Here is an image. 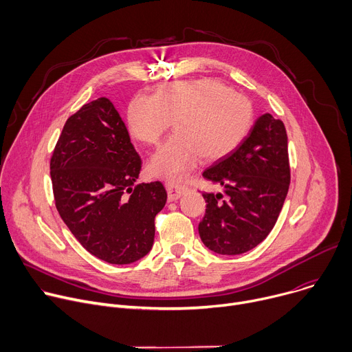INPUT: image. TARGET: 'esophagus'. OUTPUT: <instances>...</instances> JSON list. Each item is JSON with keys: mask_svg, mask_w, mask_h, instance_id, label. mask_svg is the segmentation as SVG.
Returning <instances> with one entry per match:
<instances>
[{"mask_svg": "<svg viewBox=\"0 0 352 352\" xmlns=\"http://www.w3.org/2000/svg\"><path fill=\"white\" fill-rule=\"evenodd\" d=\"M188 190V186L174 182H167V192H168V200H177L179 199L185 192Z\"/></svg>", "mask_w": 352, "mask_h": 352, "instance_id": "esophagus-1", "label": "esophagus"}]
</instances>
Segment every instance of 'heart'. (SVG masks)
Segmentation results:
<instances>
[{"label":"heart","instance_id":"heart-1","mask_svg":"<svg viewBox=\"0 0 352 352\" xmlns=\"http://www.w3.org/2000/svg\"><path fill=\"white\" fill-rule=\"evenodd\" d=\"M254 118L250 100L214 79L164 85L153 97H133L126 111L131 135L148 146L157 144L173 122L175 133L150 159L148 170L175 182L200 157L217 162L235 152Z\"/></svg>","mask_w":352,"mask_h":352}]
</instances>
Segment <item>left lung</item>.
<instances>
[{"instance_id": "obj_1", "label": "left lung", "mask_w": 352, "mask_h": 352, "mask_svg": "<svg viewBox=\"0 0 352 352\" xmlns=\"http://www.w3.org/2000/svg\"><path fill=\"white\" fill-rule=\"evenodd\" d=\"M204 178L224 190L204 192L202 242L220 255H241L258 246L278 219L291 179L283 121L261 116L235 152L204 171Z\"/></svg>"}]
</instances>
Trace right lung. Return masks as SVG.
<instances>
[{
  "mask_svg": "<svg viewBox=\"0 0 352 352\" xmlns=\"http://www.w3.org/2000/svg\"><path fill=\"white\" fill-rule=\"evenodd\" d=\"M142 160L114 104L100 97L71 116L50 160L56 208L80 245L111 265L150 252L167 202L160 181L135 185Z\"/></svg>",
  "mask_w": 352,
  "mask_h": 352,
  "instance_id": "right-lung-1",
  "label": "right lung"
}]
</instances>
